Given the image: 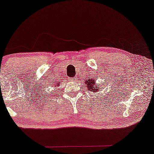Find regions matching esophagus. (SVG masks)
<instances>
[{
    "label": "esophagus",
    "mask_w": 154,
    "mask_h": 154,
    "mask_svg": "<svg viewBox=\"0 0 154 154\" xmlns=\"http://www.w3.org/2000/svg\"><path fill=\"white\" fill-rule=\"evenodd\" d=\"M76 79H77V78H76V77H75V78H73V79H70V80H71V81H74V80H75Z\"/></svg>",
    "instance_id": "1"
}]
</instances>
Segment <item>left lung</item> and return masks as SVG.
<instances>
[{
	"mask_svg": "<svg viewBox=\"0 0 154 154\" xmlns=\"http://www.w3.org/2000/svg\"><path fill=\"white\" fill-rule=\"evenodd\" d=\"M85 85L88 88V90H90L92 92H97L100 91V85H96V81L94 78L92 79H88V81H85Z\"/></svg>",
	"mask_w": 154,
	"mask_h": 154,
	"instance_id": "obj_1",
	"label": "left lung"
}]
</instances>
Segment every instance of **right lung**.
Instances as JSON below:
<instances>
[{
    "label": "right lung",
    "mask_w": 154,
    "mask_h": 154,
    "mask_svg": "<svg viewBox=\"0 0 154 154\" xmlns=\"http://www.w3.org/2000/svg\"><path fill=\"white\" fill-rule=\"evenodd\" d=\"M59 82H59V83H57V87H58V86H59V85H60V83H59ZM54 91H55V90H54Z\"/></svg>",
    "instance_id": "1"
}]
</instances>
